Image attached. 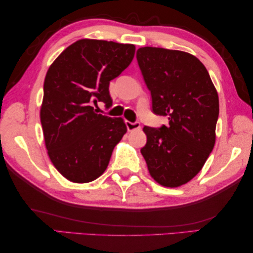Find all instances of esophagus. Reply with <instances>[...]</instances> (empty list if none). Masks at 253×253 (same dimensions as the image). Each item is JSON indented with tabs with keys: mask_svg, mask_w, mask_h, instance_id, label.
<instances>
[{
	"mask_svg": "<svg viewBox=\"0 0 253 253\" xmlns=\"http://www.w3.org/2000/svg\"><path fill=\"white\" fill-rule=\"evenodd\" d=\"M126 129L129 131H133L136 129H140V123L139 122H130V121H126Z\"/></svg>",
	"mask_w": 253,
	"mask_h": 253,
	"instance_id": "1",
	"label": "esophagus"
}]
</instances>
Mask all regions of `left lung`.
Here are the masks:
<instances>
[{
	"label": "left lung",
	"mask_w": 253,
	"mask_h": 253,
	"mask_svg": "<svg viewBox=\"0 0 253 253\" xmlns=\"http://www.w3.org/2000/svg\"><path fill=\"white\" fill-rule=\"evenodd\" d=\"M151 93L152 112L168 117V126H144L141 149L151 177L166 187L193 179L215 144L218 96L205 66L180 50L143 47L136 51Z\"/></svg>",
	"instance_id": "left-lung-1"
}]
</instances>
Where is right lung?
Masks as SVG:
<instances>
[{
	"instance_id": "right-lung-1",
	"label": "right lung",
	"mask_w": 253,
	"mask_h": 253,
	"mask_svg": "<svg viewBox=\"0 0 253 253\" xmlns=\"http://www.w3.org/2000/svg\"><path fill=\"white\" fill-rule=\"evenodd\" d=\"M134 44L81 39L49 67L40 109L45 148L56 169L73 183L102 175L126 134L122 118L97 114L93 104L112 105L109 85L134 57Z\"/></svg>"
}]
</instances>
